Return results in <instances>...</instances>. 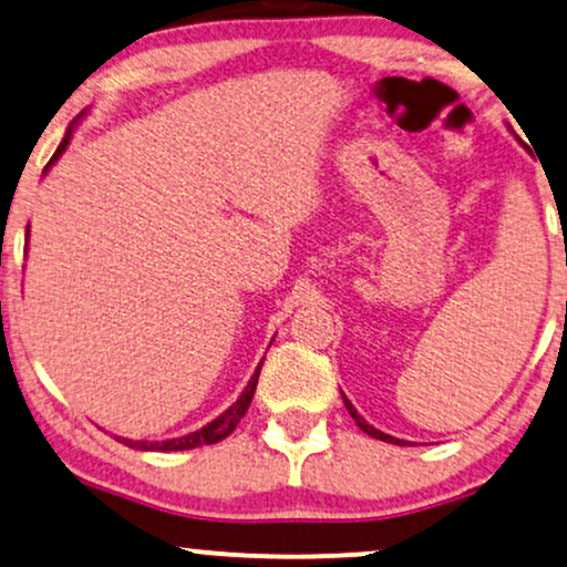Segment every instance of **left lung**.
Masks as SVG:
<instances>
[{
	"mask_svg": "<svg viewBox=\"0 0 567 567\" xmlns=\"http://www.w3.org/2000/svg\"><path fill=\"white\" fill-rule=\"evenodd\" d=\"M342 403H346V408H348V413H350V415H353V421H355V424H358V429H361V432H363V434L374 436V440L390 442V444H400V447H405V444H408L405 440H398V436H392V434H384V432H379V429H377V426H371V424H369V421H367V419H363V415L355 411V408H353V403H350V400H348L346 395H342Z\"/></svg>",
	"mask_w": 567,
	"mask_h": 567,
	"instance_id": "8db88e82",
	"label": "left lung"
}]
</instances>
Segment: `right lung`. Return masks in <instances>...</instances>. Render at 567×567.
Segmentation results:
<instances>
[{
  "instance_id": "add662e5",
  "label": "right lung",
  "mask_w": 567,
  "mask_h": 567,
  "mask_svg": "<svg viewBox=\"0 0 567 567\" xmlns=\"http://www.w3.org/2000/svg\"><path fill=\"white\" fill-rule=\"evenodd\" d=\"M83 117H85V112L78 114V117L73 120V123H70V127H68V133H64L62 143H60V146H56L54 156H52V159H49V164L44 167V175H47L49 169L54 167L56 159H60V156L64 154V148L70 146V138H73L75 127H78V123H81ZM28 233H31V227H28V230H25V240H28ZM25 250H28V248H25ZM261 367H264V361H259V367H256L254 377H250V382L246 384V390L240 392V398L235 400V403H233L230 408H227L225 413H219L217 419L209 421V424H206V426L196 429V432L183 434V436H172V440H162V442L127 440V436H117V442H123V444H127V447H133V450H146V453H177V450H193V447H200V444H214V442H221V440H225V436H230V434H233V429L238 426L243 415H246L248 405H250V400H254L256 384H259Z\"/></svg>"
}]
</instances>
